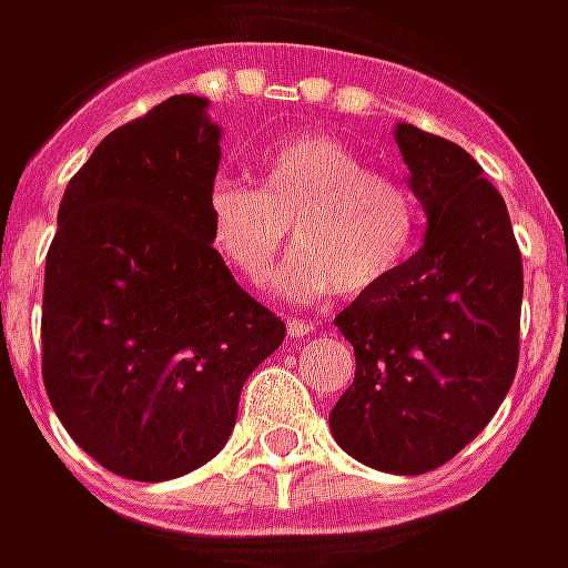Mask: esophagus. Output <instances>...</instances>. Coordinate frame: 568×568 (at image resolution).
Instances as JSON below:
<instances>
[{"mask_svg":"<svg viewBox=\"0 0 568 568\" xmlns=\"http://www.w3.org/2000/svg\"><path fill=\"white\" fill-rule=\"evenodd\" d=\"M310 332H313V323L297 320V316H291V320H287V335H291V338H303V335H310Z\"/></svg>","mask_w":568,"mask_h":568,"instance_id":"1","label":"esophagus"}]
</instances>
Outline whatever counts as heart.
<instances>
[{"label":"heart","instance_id":"1","mask_svg":"<svg viewBox=\"0 0 568 568\" xmlns=\"http://www.w3.org/2000/svg\"><path fill=\"white\" fill-rule=\"evenodd\" d=\"M258 187L220 175L204 201L211 252L245 281H262L274 255H294L274 274V294L316 300L364 294L412 258L422 207L409 185L371 172L367 159L328 133H297L255 156Z\"/></svg>","mask_w":568,"mask_h":568}]
</instances>
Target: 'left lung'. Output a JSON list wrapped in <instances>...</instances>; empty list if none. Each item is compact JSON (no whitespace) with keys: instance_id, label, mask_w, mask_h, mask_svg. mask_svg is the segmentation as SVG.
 Segmentation results:
<instances>
[{"instance_id":"left-lung-1","label":"left lung","mask_w":568,"mask_h":568,"mask_svg":"<svg viewBox=\"0 0 568 568\" xmlns=\"http://www.w3.org/2000/svg\"><path fill=\"white\" fill-rule=\"evenodd\" d=\"M393 136L428 230L403 268L335 316L357 371L328 428L361 464L418 476L460 454L511 389L525 271L479 162L412 124Z\"/></svg>"}]
</instances>
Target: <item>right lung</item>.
Returning a JSON list of instances; mask_svg holds the SVG:
<instances>
[{"mask_svg": "<svg viewBox=\"0 0 568 568\" xmlns=\"http://www.w3.org/2000/svg\"><path fill=\"white\" fill-rule=\"evenodd\" d=\"M172 95L72 175L43 274V386L101 467L162 483L213 460L284 323L207 245L223 130Z\"/></svg>", "mask_w": 568, "mask_h": 568, "instance_id": "right-lung-1", "label": "right lung"}]
</instances>
